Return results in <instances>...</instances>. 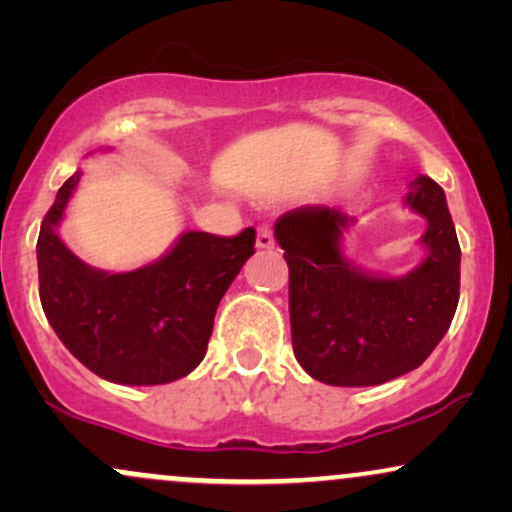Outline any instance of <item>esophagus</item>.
<instances>
[{"instance_id":"1","label":"esophagus","mask_w":512,"mask_h":512,"mask_svg":"<svg viewBox=\"0 0 512 512\" xmlns=\"http://www.w3.org/2000/svg\"><path fill=\"white\" fill-rule=\"evenodd\" d=\"M255 245H257V248H260V250H269V248H274V233H272V226H260V228H257Z\"/></svg>"}]
</instances>
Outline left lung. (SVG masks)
<instances>
[{
  "label": "left lung",
  "instance_id": "8db88e82",
  "mask_svg": "<svg viewBox=\"0 0 512 512\" xmlns=\"http://www.w3.org/2000/svg\"><path fill=\"white\" fill-rule=\"evenodd\" d=\"M404 207L426 221L424 260L402 276L363 269L346 255L356 219L303 204L274 223L289 264V315L296 361L337 387L383 385L419 368L448 332L460 301V243L438 182H409Z\"/></svg>",
  "mask_w": 512,
  "mask_h": 512
}]
</instances>
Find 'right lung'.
Returning a JSON list of instances; mask_svg holds the SVG:
<instances>
[{
	"label": "right lung",
	"mask_w": 512,
	"mask_h": 512,
	"mask_svg": "<svg viewBox=\"0 0 512 512\" xmlns=\"http://www.w3.org/2000/svg\"><path fill=\"white\" fill-rule=\"evenodd\" d=\"M81 170L57 192L38 236L45 317L60 342L98 378L166 385L202 363L223 293L255 255V228L236 238L185 231L154 262L132 272L86 264L60 236Z\"/></svg>",
	"instance_id": "add662e5"
}]
</instances>
